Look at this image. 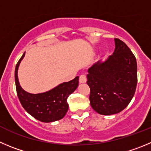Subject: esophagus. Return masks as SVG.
<instances>
[{"label": "esophagus", "mask_w": 151, "mask_h": 151, "mask_svg": "<svg viewBox=\"0 0 151 151\" xmlns=\"http://www.w3.org/2000/svg\"><path fill=\"white\" fill-rule=\"evenodd\" d=\"M87 81V76L85 75H81L79 77V82L80 83H84Z\"/></svg>", "instance_id": "34e87169"}]
</instances>
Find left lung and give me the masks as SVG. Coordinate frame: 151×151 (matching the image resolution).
<instances>
[{"mask_svg":"<svg viewBox=\"0 0 151 151\" xmlns=\"http://www.w3.org/2000/svg\"><path fill=\"white\" fill-rule=\"evenodd\" d=\"M114 52L88 70L90 105L101 115L119 113L129 104L137 85V63L127 44L115 38Z\"/></svg>","mask_w":151,"mask_h":151,"instance_id":"obj_1","label":"left lung"}]
</instances>
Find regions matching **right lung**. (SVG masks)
Wrapping results in <instances>:
<instances>
[{
	"instance_id": "obj_1",
	"label": "right lung",
	"mask_w": 151,
	"mask_h": 151,
	"mask_svg": "<svg viewBox=\"0 0 151 151\" xmlns=\"http://www.w3.org/2000/svg\"><path fill=\"white\" fill-rule=\"evenodd\" d=\"M24 55L25 52L17 63L15 70V87L21 105L32 117L42 122H52L61 119L68 110V96L78 87V76L46 93H29L21 88L18 78V69Z\"/></svg>"
}]
</instances>
